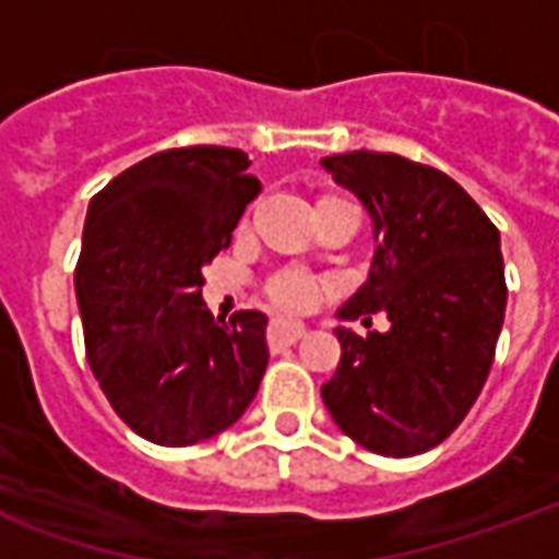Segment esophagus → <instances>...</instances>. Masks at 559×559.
Here are the masks:
<instances>
[{"label": "esophagus", "mask_w": 559, "mask_h": 559, "mask_svg": "<svg viewBox=\"0 0 559 559\" xmlns=\"http://www.w3.org/2000/svg\"><path fill=\"white\" fill-rule=\"evenodd\" d=\"M308 335L305 323H290V320H272L269 326V344H296Z\"/></svg>", "instance_id": "34e87169"}]
</instances>
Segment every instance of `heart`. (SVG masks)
<instances>
[{
	"label": "heart",
	"mask_w": 559,
	"mask_h": 559,
	"mask_svg": "<svg viewBox=\"0 0 559 559\" xmlns=\"http://www.w3.org/2000/svg\"><path fill=\"white\" fill-rule=\"evenodd\" d=\"M323 200H329V197H323ZM245 227H248V218H242V230ZM326 290V278L308 275V272H296V269L275 272V275L266 281V299L275 305L278 311H287V314H305V311H311Z\"/></svg>",
	"instance_id": "1"
}]
</instances>
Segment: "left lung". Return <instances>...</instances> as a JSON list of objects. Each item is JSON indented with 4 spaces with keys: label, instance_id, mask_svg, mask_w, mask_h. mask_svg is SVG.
I'll return each instance as SVG.
<instances>
[{
    "label": "left lung",
    "instance_id": "obj_1",
    "mask_svg": "<svg viewBox=\"0 0 559 559\" xmlns=\"http://www.w3.org/2000/svg\"><path fill=\"white\" fill-rule=\"evenodd\" d=\"M320 164L374 224L368 281L338 317L389 320L365 338L335 329L341 362L320 392L359 445L421 455L461 425L491 371L506 314L500 230L455 179L419 160L362 148Z\"/></svg>",
    "mask_w": 559,
    "mask_h": 559
}]
</instances>
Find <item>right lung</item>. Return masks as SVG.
I'll use <instances>...</instances> for the list:
<instances>
[{
    "mask_svg": "<svg viewBox=\"0 0 559 559\" xmlns=\"http://www.w3.org/2000/svg\"><path fill=\"white\" fill-rule=\"evenodd\" d=\"M242 148L143 158L92 197L74 287L92 374L128 428L158 445L215 437L254 401L266 314L215 320L203 272L260 194Z\"/></svg>",
    "mask_w": 559,
    "mask_h": 559,
    "instance_id": "right-lung-1",
    "label": "right lung"
}]
</instances>
